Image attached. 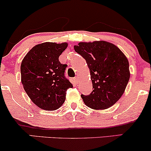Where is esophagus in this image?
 I'll list each match as a JSON object with an SVG mask.
<instances>
[{
    "label": "esophagus",
    "mask_w": 151,
    "mask_h": 151,
    "mask_svg": "<svg viewBox=\"0 0 151 151\" xmlns=\"http://www.w3.org/2000/svg\"><path fill=\"white\" fill-rule=\"evenodd\" d=\"M74 82H75V83H78V81H79V79H78V77L74 78Z\"/></svg>",
    "instance_id": "34e87169"
}]
</instances>
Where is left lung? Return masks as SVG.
Segmentation results:
<instances>
[{
    "instance_id": "obj_1",
    "label": "left lung",
    "mask_w": 151,
    "mask_h": 151,
    "mask_svg": "<svg viewBox=\"0 0 151 151\" xmlns=\"http://www.w3.org/2000/svg\"><path fill=\"white\" fill-rule=\"evenodd\" d=\"M74 48L85 59L92 81V92L88 96L81 95L84 104L96 110L113 106L129 81L127 58L117 46L106 41L79 42Z\"/></svg>"
}]
</instances>
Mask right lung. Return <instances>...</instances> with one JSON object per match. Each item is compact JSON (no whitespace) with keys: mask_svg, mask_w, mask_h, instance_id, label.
I'll list each match as a JSON object with an SVG mask.
<instances>
[{"mask_svg":"<svg viewBox=\"0 0 151 151\" xmlns=\"http://www.w3.org/2000/svg\"><path fill=\"white\" fill-rule=\"evenodd\" d=\"M68 46L67 42H43L34 46L22 60L21 82L33 103L45 111H54L63 104L66 91L73 85L65 77L67 65L59 57Z\"/></svg>","mask_w":151,"mask_h":151,"instance_id":"1","label":"right lung"}]
</instances>
